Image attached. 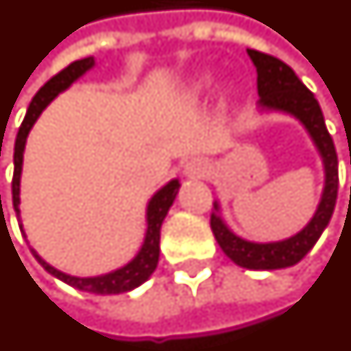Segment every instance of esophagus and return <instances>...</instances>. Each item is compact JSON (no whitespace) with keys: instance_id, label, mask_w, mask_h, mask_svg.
<instances>
[{"instance_id":"34e87169","label":"esophagus","mask_w":351,"mask_h":351,"mask_svg":"<svg viewBox=\"0 0 351 351\" xmlns=\"http://www.w3.org/2000/svg\"><path fill=\"white\" fill-rule=\"evenodd\" d=\"M210 173V163L207 159L195 158L190 159L186 165H184V176L190 178V180H197V178H205Z\"/></svg>"}]
</instances>
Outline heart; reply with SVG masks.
<instances>
[{
    "mask_svg": "<svg viewBox=\"0 0 351 351\" xmlns=\"http://www.w3.org/2000/svg\"><path fill=\"white\" fill-rule=\"evenodd\" d=\"M217 85V75L210 70H203V72L195 73L190 82L186 83L182 90L184 102L188 104H199L210 95V90Z\"/></svg>",
    "mask_w": 351,
    "mask_h": 351,
    "instance_id": "obj_1",
    "label": "heart"
}]
</instances>
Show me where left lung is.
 Here are the masks:
<instances>
[{
	"label": "left lung",
	"instance_id": "1",
	"mask_svg": "<svg viewBox=\"0 0 351 351\" xmlns=\"http://www.w3.org/2000/svg\"><path fill=\"white\" fill-rule=\"evenodd\" d=\"M256 68L258 114H283L296 119L308 133L323 163V190L315 213L296 234L279 241H251L237 235L222 217L220 201L215 199L210 230L228 258L247 269H281L295 266L312 251L329 224L338 193V158L329 131L325 127L319 102L306 89L298 75L279 58L247 49Z\"/></svg>",
	"mask_w": 351,
	"mask_h": 351
}]
</instances>
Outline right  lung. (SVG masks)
Wrapping results in <instances>:
<instances>
[{"mask_svg": "<svg viewBox=\"0 0 351 351\" xmlns=\"http://www.w3.org/2000/svg\"><path fill=\"white\" fill-rule=\"evenodd\" d=\"M95 56H87L82 60H75L70 66H66L60 73H56L53 80H49L41 89L36 93V97L32 99L26 117L22 121L16 141H14V175H13V207L16 213V218L21 222V232L26 237L24 226H22L21 218V178H22V163H24V150H26V141L30 134L32 127L36 125L39 116L43 114V110L53 102V100L64 93L68 87H72L82 75L89 72L90 68H95ZM180 190V180L178 178H171L165 186H161L158 192L152 195L146 205V232H144V239H142L141 249L136 251L131 261L119 266V268L112 269L108 274H100V276H93V278H77V276H70L66 271L56 269L51 266L45 258H41L34 247L30 245L32 254L36 256V261L47 269L51 276L56 279L64 281L66 285L80 289L83 293H93V295H119V293H129L136 287H141L144 281H148L154 269L158 268L159 262V234H161V224L167 217L171 205L175 203L176 193Z\"/></svg>", "mask_w": 351, "mask_h": 351, "instance_id": "add662e5", "label": "right lung"}]
</instances>
